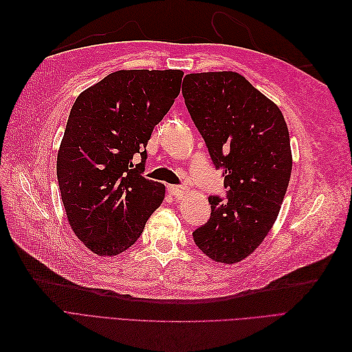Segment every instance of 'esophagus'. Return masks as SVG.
Listing matches in <instances>:
<instances>
[{
	"label": "esophagus",
	"mask_w": 352,
	"mask_h": 352,
	"mask_svg": "<svg viewBox=\"0 0 352 352\" xmlns=\"http://www.w3.org/2000/svg\"><path fill=\"white\" fill-rule=\"evenodd\" d=\"M167 190H168L170 195L175 197L176 199H180V198H182V197L185 195L186 188L182 186V185H172V186L167 188Z\"/></svg>",
	"instance_id": "obj_1"
}]
</instances>
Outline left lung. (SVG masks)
Segmentation results:
<instances>
[{
	"label": "left lung",
	"instance_id": "1",
	"mask_svg": "<svg viewBox=\"0 0 352 352\" xmlns=\"http://www.w3.org/2000/svg\"><path fill=\"white\" fill-rule=\"evenodd\" d=\"M182 94L228 189L226 199L208 197L210 220L192 236L208 258L238 263L279 214L292 170L289 132L278 105L239 73L186 74Z\"/></svg>",
	"mask_w": 352,
	"mask_h": 352
}]
</instances>
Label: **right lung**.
<instances>
[{"instance_id": "obj_1", "label": "right lung", "mask_w": 352, "mask_h": 352, "mask_svg": "<svg viewBox=\"0 0 352 352\" xmlns=\"http://www.w3.org/2000/svg\"><path fill=\"white\" fill-rule=\"evenodd\" d=\"M182 76L180 70H119L73 104L57 179L73 232L97 255L131 248L164 199L166 186L142 176L145 146Z\"/></svg>"}]
</instances>
